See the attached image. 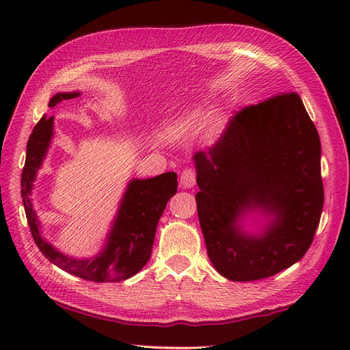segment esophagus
Returning a JSON list of instances; mask_svg holds the SVG:
<instances>
[{"label": "esophagus", "mask_w": 350, "mask_h": 350, "mask_svg": "<svg viewBox=\"0 0 350 350\" xmlns=\"http://www.w3.org/2000/svg\"><path fill=\"white\" fill-rule=\"evenodd\" d=\"M180 185L183 188H192L196 185V170L185 168L180 174Z\"/></svg>", "instance_id": "34e87169"}]
</instances>
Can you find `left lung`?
<instances>
[{"label": "left lung", "instance_id": "8db88e82", "mask_svg": "<svg viewBox=\"0 0 350 350\" xmlns=\"http://www.w3.org/2000/svg\"><path fill=\"white\" fill-rule=\"evenodd\" d=\"M194 162L200 226L222 277L262 280L299 262L323 209L321 138L299 94H277L237 111ZM256 208L274 219L252 237L239 221Z\"/></svg>", "mask_w": 350, "mask_h": 350}]
</instances>
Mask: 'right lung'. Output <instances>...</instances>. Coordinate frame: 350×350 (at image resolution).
I'll return each instance as SVG.
<instances>
[{
  "label": "right lung",
  "mask_w": 350,
  "mask_h": 350,
  "mask_svg": "<svg viewBox=\"0 0 350 350\" xmlns=\"http://www.w3.org/2000/svg\"><path fill=\"white\" fill-rule=\"evenodd\" d=\"M79 93H57L49 100L55 107ZM54 117L43 116L34 126L27 144L25 165L21 177V197L33 239L51 263L77 277L93 282L123 281L143 269L152 254L156 226L168 200L177 192V174L170 171L152 179H133L122 198L120 209L102 252L93 258H72L62 254L42 237L40 222L31 203V189L54 131Z\"/></svg>",
  "instance_id": "add662e5"
}]
</instances>
